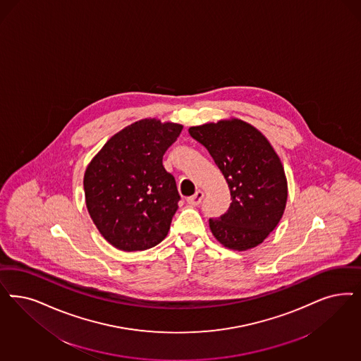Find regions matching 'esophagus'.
<instances>
[{
	"instance_id": "obj_1",
	"label": "esophagus",
	"mask_w": 361,
	"mask_h": 361,
	"mask_svg": "<svg viewBox=\"0 0 361 361\" xmlns=\"http://www.w3.org/2000/svg\"><path fill=\"white\" fill-rule=\"evenodd\" d=\"M204 199V192L202 190H197L193 196H190V197H188L187 201L188 204H190V205H199L200 202H201V200Z\"/></svg>"
}]
</instances>
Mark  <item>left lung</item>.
<instances>
[{
	"label": "left lung",
	"mask_w": 361,
	"mask_h": 361,
	"mask_svg": "<svg viewBox=\"0 0 361 361\" xmlns=\"http://www.w3.org/2000/svg\"><path fill=\"white\" fill-rule=\"evenodd\" d=\"M231 190V207L209 228L225 248L248 250L269 236L286 211V172L274 147L253 125L238 118L190 126Z\"/></svg>",
	"instance_id": "1"
}]
</instances>
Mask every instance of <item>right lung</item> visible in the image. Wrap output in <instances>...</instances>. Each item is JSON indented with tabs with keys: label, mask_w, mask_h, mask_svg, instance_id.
Listing matches in <instances>:
<instances>
[{
	"label": "right lung",
	"mask_w": 361,
	"mask_h": 361,
	"mask_svg": "<svg viewBox=\"0 0 361 361\" xmlns=\"http://www.w3.org/2000/svg\"><path fill=\"white\" fill-rule=\"evenodd\" d=\"M183 125L144 118L111 137L84 174L87 212L114 248H152L166 237L180 195L162 156Z\"/></svg>",
	"instance_id": "right-lung-1"
}]
</instances>
